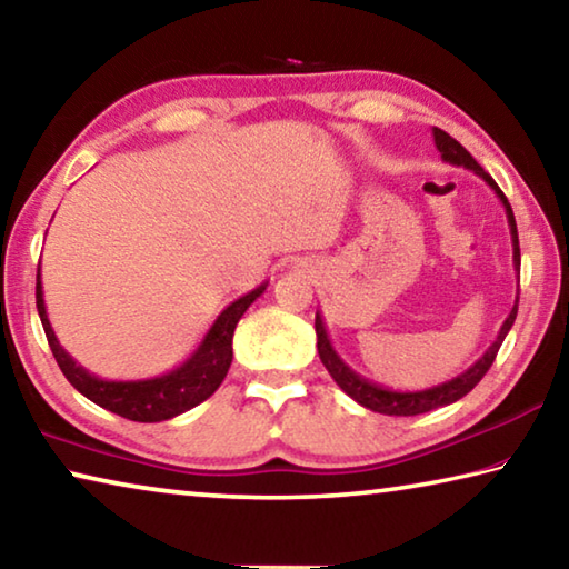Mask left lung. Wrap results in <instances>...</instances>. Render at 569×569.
Returning <instances> with one entry per match:
<instances>
[{
	"label": "left lung",
	"instance_id": "1",
	"mask_svg": "<svg viewBox=\"0 0 569 569\" xmlns=\"http://www.w3.org/2000/svg\"><path fill=\"white\" fill-rule=\"evenodd\" d=\"M431 134H435V146L441 152V160L449 162V166H457V168H467L479 176L481 180L487 182L489 188L495 190V196L502 200L505 206V213H507V223H509V236H512V261H515V271H519V238H517V223H515V213H512V206L507 203L505 192L499 190L497 182L492 180L489 172H485V168L479 166V162L469 156V152L459 146V142L447 134L445 130L439 128H431ZM517 301L519 296L515 298V306L512 311L502 323V329H499L495 343L489 346V349L481 353V359L475 361L469 366L467 371H461L459 377L449 379L445 383H437V387L431 389H421V391H393L387 387H379V383H373L369 379H363L361 373H356L349 363H346L339 353H336L333 343L329 339V331H326V323L321 319V313H316V346H319V356L326 369H329L331 379L339 383L341 391L349 393V397L361 403V407L371 409V411H379V413H387V417H417V413H427V411H435L439 407H447V403H455L461 397H467V393L477 387L481 381V377L489 371V366H492L495 356L499 351V346H502L505 336L512 329V323L517 319Z\"/></svg>",
	"mask_w": 569,
	"mask_h": 569
}]
</instances>
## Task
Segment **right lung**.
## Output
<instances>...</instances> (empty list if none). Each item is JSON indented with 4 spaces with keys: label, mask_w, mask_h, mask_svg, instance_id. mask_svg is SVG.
Listing matches in <instances>:
<instances>
[{
    "label": "right lung",
    "mask_w": 569,
    "mask_h": 569,
    "mask_svg": "<svg viewBox=\"0 0 569 569\" xmlns=\"http://www.w3.org/2000/svg\"><path fill=\"white\" fill-rule=\"evenodd\" d=\"M266 286L268 283H261L250 293L236 298L228 308H223V313H220L216 323L210 326L206 339L190 353V359L176 366L172 371L162 373V377L138 381H110L94 377V373H90L84 366L77 363L72 356L64 351V346L57 341L50 319H47L40 273H37V311H40L47 341H50V349L57 363H60L67 381H70L82 397H88L102 409L118 413V417L152 423L172 419L182 411L198 407V403H203L210 393L223 383L230 369V361H233L236 326L240 321V316L248 311V306L266 291Z\"/></svg>",
    "instance_id": "obj_1"
}]
</instances>
